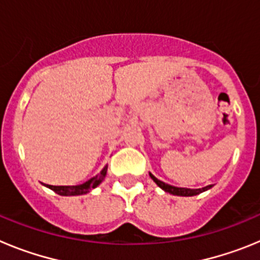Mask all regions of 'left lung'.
<instances>
[{
  "mask_svg": "<svg viewBox=\"0 0 260 260\" xmlns=\"http://www.w3.org/2000/svg\"><path fill=\"white\" fill-rule=\"evenodd\" d=\"M150 177L152 178L153 182H155L160 189L164 190L165 192H169V194L177 195V197H194V195H198L203 191H207V190H210L211 187H212V185L202 187V189H185V187H176V186L168 185V183L157 180L152 173H150Z\"/></svg>",
  "mask_w": 260,
  "mask_h": 260,
  "instance_id": "8db88e82",
  "label": "left lung"
}]
</instances>
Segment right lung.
Here are the masks:
<instances>
[{
	"label": "right lung",
	"mask_w": 260,
	"mask_h": 260,
	"mask_svg": "<svg viewBox=\"0 0 260 260\" xmlns=\"http://www.w3.org/2000/svg\"><path fill=\"white\" fill-rule=\"evenodd\" d=\"M108 165L103 168V171L98 174V176L92 177L91 180L86 181L82 185L77 186H52V185H45L48 189L53 190L56 194L62 195V197H75V195H84L89 192L92 189L98 187L100 183L104 181L105 176H107Z\"/></svg>",
	"instance_id": "add662e5"
}]
</instances>
